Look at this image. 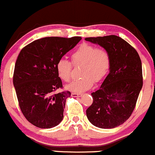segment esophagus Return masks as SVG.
<instances>
[{
    "instance_id": "obj_1",
    "label": "esophagus",
    "mask_w": 155,
    "mask_h": 155,
    "mask_svg": "<svg viewBox=\"0 0 155 155\" xmlns=\"http://www.w3.org/2000/svg\"><path fill=\"white\" fill-rule=\"evenodd\" d=\"M81 95H82L80 93H74V92H72V93H71V96L74 97V98H75V97H81Z\"/></svg>"
}]
</instances>
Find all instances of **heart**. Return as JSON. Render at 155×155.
<instances>
[{"instance_id":"1","label":"heart","mask_w":155,"mask_h":155,"mask_svg":"<svg viewBox=\"0 0 155 155\" xmlns=\"http://www.w3.org/2000/svg\"><path fill=\"white\" fill-rule=\"evenodd\" d=\"M82 64L81 78L74 80L66 87L68 90L74 92H83L93 86L94 81L98 83L106 76L110 67L109 52L102 48L92 45L84 44L71 54V62L60 59L56 64L57 74L64 82H68L72 76V65Z\"/></svg>"}]
</instances>
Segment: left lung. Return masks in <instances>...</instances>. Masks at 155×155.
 <instances>
[{"mask_svg":"<svg viewBox=\"0 0 155 155\" xmlns=\"http://www.w3.org/2000/svg\"><path fill=\"white\" fill-rule=\"evenodd\" d=\"M85 40L99 45L110 56V72L100 89L91 94L93 101L87 108V116L95 127H118L131 116L143 87L140 57L129 43L115 35Z\"/></svg>","mask_w":155,"mask_h":155,"instance_id":"8db88e82","label":"left lung"}]
</instances>
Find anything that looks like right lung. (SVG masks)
Wrapping results in <instances>:
<instances>
[{
	"instance_id": "obj_1",
	"label": "right lung",
	"mask_w": 155,
	"mask_h": 155,
	"mask_svg": "<svg viewBox=\"0 0 155 155\" xmlns=\"http://www.w3.org/2000/svg\"><path fill=\"white\" fill-rule=\"evenodd\" d=\"M81 39V36L45 37L28 44L19 53L13 84L21 110L32 125L51 128L63 120L71 92H55L63 88L56 64Z\"/></svg>"
}]
</instances>
